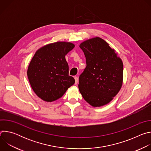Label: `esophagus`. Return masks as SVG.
<instances>
[{"mask_svg": "<svg viewBox=\"0 0 151 151\" xmlns=\"http://www.w3.org/2000/svg\"><path fill=\"white\" fill-rule=\"evenodd\" d=\"M74 78H75V85H76V84L78 83V81H79V80H78V78L76 77V76H75Z\"/></svg>", "mask_w": 151, "mask_h": 151, "instance_id": "esophagus-1", "label": "esophagus"}]
</instances>
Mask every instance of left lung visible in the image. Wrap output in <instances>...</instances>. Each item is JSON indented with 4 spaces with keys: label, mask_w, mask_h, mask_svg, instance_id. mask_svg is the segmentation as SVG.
Instances as JSON below:
<instances>
[{
    "label": "left lung",
    "mask_w": 151,
    "mask_h": 151,
    "mask_svg": "<svg viewBox=\"0 0 151 151\" xmlns=\"http://www.w3.org/2000/svg\"><path fill=\"white\" fill-rule=\"evenodd\" d=\"M79 47L84 53L87 64L79 78V91L92 106L105 105L121 88L122 61L115 50L98 37L83 42Z\"/></svg>",
    "instance_id": "left-lung-1"
}]
</instances>
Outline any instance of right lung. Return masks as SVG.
I'll use <instances>...</instances> for the list:
<instances>
[{"label":"right lung","mask_w":151,"mask_h":151,"mask_svg":"<svg viewBox=\"0 0 151 151\" xmlns=\"http://www.w3.org/2000/svg\"><path fill=\"white\" fill-rule=\"evenodd\" d=\"M75 47L70 42H57L39 49L27 70L31 87L42 100L51 102L61 97L75 83L69 75L65 55Z\"/></svg>","instance_id":"add662e5"}]
</instances>
